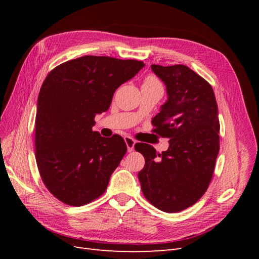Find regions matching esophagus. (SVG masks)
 <instances>
[{"label": "esophagus", "instance_id": "1", "mask_svg": "<svg viewBox=\"0 0 259 259\" xmlns=\"http://www.w3.org/2000/svg\"><path fill=\"white\" fill-rule=\"evenodd\" d=\"M124 139H125V143H126L128 152L134 151V149H135V144H136V140H135V139H133V138H132V137H130V136H126V137H125Z\"/></svg>", "mask_w": 259, "mask_h": 259}]
</instances>
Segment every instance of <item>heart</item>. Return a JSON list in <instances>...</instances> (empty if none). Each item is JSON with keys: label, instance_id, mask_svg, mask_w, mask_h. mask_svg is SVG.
<instances>
[{"label": "heart", "instance_id": "1", "mask_svg": "<svg viewBox=\"0 0 259 259\" xmlns=\"http://www.w3.org/2000/svg\"><path fill=\"white\" fill-rule=\"evenodd\" d=\"M154 83H160V81L156 79L154 75H148L144 81V84H154Z\"/></svg>", "mask_w": 259, "mask_h": 259}]
</instances>
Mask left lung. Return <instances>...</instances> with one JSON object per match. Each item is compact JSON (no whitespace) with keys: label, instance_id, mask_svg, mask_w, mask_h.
<instances>
[{"label":"left lung","instance_id":"obj_1","mask_svg":"<svg viewBox=\"0 0 259 259\" xmlns=\"http://www.w3.org/2000/svg\"><path fill=\"white\" fill-rule=\"evenodd\" d=\"M165 83L168 99L152 119L153 133L169 138L159 153L144 143L135 150L145 158L138 173L145 198L166 213H177L197 203L213 178L219 151V119L210 84L185 65H152Z\"/></svg>","mask_w":259,"mask_h":259}]
</instances>
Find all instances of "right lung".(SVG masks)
I'll return each instance as SVG.
<instances>
[{"mask_svg":"<svg viewBox=\"0 0 259 259\" xmlns=\"http://www.w3.org/2000/svg\"><path fill=\"white\" fill-rule=\"evenodd\" d=\"M145 66L135 59L83 56L64 62L44 80L35 115V160L48 190L82 206L106 191L127 146L120 135L93 132L119 86Z\"/></svg>","mask_w":259,"mask_h":259,"instance_id":"right-lung-1","label":"right lung"}]
</instances>
